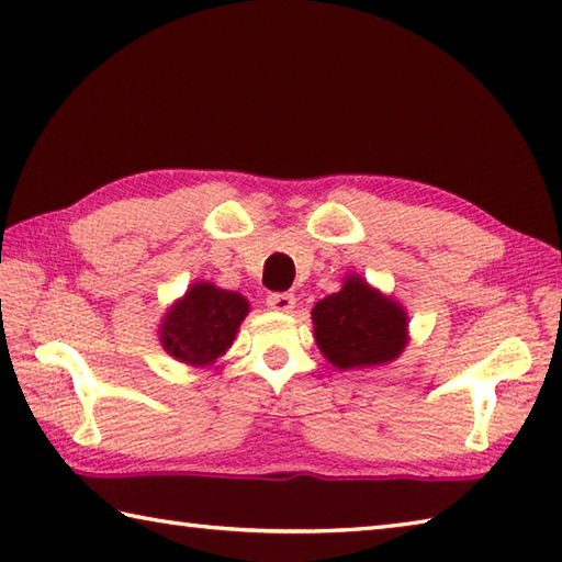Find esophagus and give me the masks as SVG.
Listing matches in <instances>:
<instances>
[{"label":"esophagus","mask_w":562,"mask_h":562,"mask_svg":"<svg viewBox=\"0 0 562 562\" xmlns=\"http://www.w3.org/2000/svg\"><path fill=\"white\" fill-rule=\"evenodd\" d=\"M266 302L270 308H274V312H292L296 304L294 294H290V292H272V294H268Z\"/></svg>","instance_id":"34e87169"}]
</instances>
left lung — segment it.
Segmentation results:
<instances>
[{"label": "left lung", "mask_w": 562, "mask_h": 562, "mask_svg": "<svg viewBox=\"0 0 562 562\" xmlns=\"http://www.w3.org/2000/svg\"><path fill=\"white\" fill-rule=\"evenodd\" d=\"M312 316L318 348L338 369L384 364L405 348L403 308L362 278H348L340 292L314 306Z\"/></svg>", "instance_id": "obj_1"}]
</instances>
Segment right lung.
Returning <instances> with one entry per match:
<instances>
[{"instance_id": "right-lung-1", "label": "right lung", "mask_w": 562, "mask_h": 562, "mask_svg": "<svg viewBox=\"0 0 562 562\" xmlns=\"http://www.w3.org/2000/svg\"><path fill=\"white\" fill-rule=\"evenodd\" d=\"M248 314L241 294L198 282L178 302L161 324L166 352L188 364H210L229 348Z\"/></svg>"}]
</instances>
